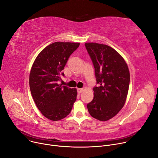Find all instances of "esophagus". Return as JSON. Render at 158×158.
<instances>
[{
	"label": "esophagus",
	"mask_w": 158,
	"mask_h": 158,
	"mask_svg": "<svg viewBox=\"0 0 158 158\" xmlns=\"http://www.w3.org/2000/svg\"><path fill=\"white\" fill-rule=\"evenodd\" d=\"M78 94H81L83 91V89H78Z\"/></svg>",
	"instance_id": "1"
}]
</instances>
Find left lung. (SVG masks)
Instances as JSON below:
<instances>
[{
    "label": "left lung",
    "mask_w": 158,
    "mask_h": 158,
    "mask_svg": "<svg viewBox=\"0 0 158 158\" xmlns=\"http://www.w3.org/2000/svg\"><path fill=\"white\" fill-rule=\"evenodd\" d=\"M95 68L99 87L93 89L94 99L87 104L90 114L106 121L115 116L124 106L128 92V65L110 46L94 42L85 44Z\"/></svg>",
    "instance_id": "1"
}]
</instances>
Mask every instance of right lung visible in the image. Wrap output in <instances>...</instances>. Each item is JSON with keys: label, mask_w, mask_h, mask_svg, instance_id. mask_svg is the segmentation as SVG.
Masks as SVG:
<instances>
[{"label": "right lung", "mask_w": 158, "mask_h": 158, "mask_svg": "<svg viewBox=\"0 0 158 158\" xmlns=\"http://www.w3.org/2000/svg\"><path fill=\"white\" fill-rule=\"evenodd\" d=\"M78 42H57L47 45L32 64L29 84L33 101L40 113L52 121L66 117L76 101L77 90L62 86V71Z\"/></svg>", "instance_id": "1"}]
</instances>
